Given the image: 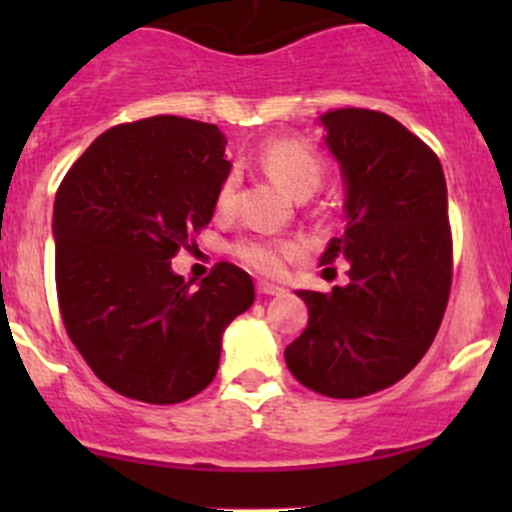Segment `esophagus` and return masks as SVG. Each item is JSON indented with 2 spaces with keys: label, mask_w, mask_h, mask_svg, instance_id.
Instances as JSON below:
<instances>
[{
  "label": "esophagus",
  "mask_w": 512,
  "mask_h": 512,
  "mask_svg": "<svg viewBox=\"0 0 512 512\" xmlns=\"http://www.w3.org/2000/svg\"><path fill=\"white\" fill-rule=\"evenodd\" d=\"M257 292L265 294V297H275V294H285V289H282L280 285H272V282H267V280H260L257 282Z\"/></svg>",
  "instance_id": "1"
}]
</instances>
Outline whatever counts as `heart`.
<instances>
[{
    "mask_svg": "<svg viewBox=\"0 0 512 512\" xmlns=\"http://www.w3.org/2000/svg\"><path fill=\"white\" fill-rule=\"evenodd\" d=\"M262 168L282 183L292 195H304L319 188L324 178V160L307 141L294 136L267 138L257 151ZM237 175L227 173L218 188V208L230 210L235 203ZM232 255L260 275H280L287 262L299 255V242L272 235H245L232 245Z\"/></svg>",
    "mask_w": 512,
    "mask_h": 512,
    "instance_id": "heart-1",
    "label": "heart"
}]
</instances>
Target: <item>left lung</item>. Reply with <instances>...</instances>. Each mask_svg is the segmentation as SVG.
I'll return each instance as SVG.
<instances>
[{
  "instance_id": "obj_1",
  "label": "left lung",
  "mask_w": 512,
  "mask_h": 512,
  "mask_svg": "<svg viewBox=\"0 0 512 512\" xmlns=\"http://www.w3.org/2000/svg\"><path fill=\"white\" fill-rule=\"evenodd\" d=\"M347 183V230L322 265L347 260V287L304 289L309 324L285 349L299 384L359 399L404 379L428 352L453 277L446 178L436 153L396 118L366 108L322 116Z\"/></svg>"
}]
</instances>
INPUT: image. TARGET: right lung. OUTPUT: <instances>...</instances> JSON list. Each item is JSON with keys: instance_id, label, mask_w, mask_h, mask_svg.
Listing matches in <instances>:
<instances>
[{"instance_id": "1", "label": "right lung", "mask_w": 512, "mask_h": 512, "mask_svg": "<svg viewBox=\"0 0 512 512\" xmlns=\"http://www.w3.org/2000/svg\"><path fill=\"white\" fill-rule=\"evenodd\" d=\"M213 123L151 116L108 128L54 200L56 297L91 371L116 394L180 404L218 374L227 324L252 307L245 270L218 262L193 287L170 270L213 220L230 173Z\"/></svg>"}]
</instances>
